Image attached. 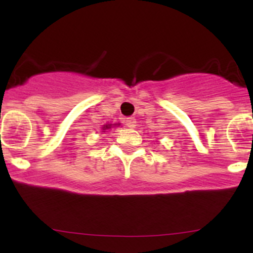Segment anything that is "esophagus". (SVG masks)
Wrapping results in <instances>:
<instances>
[{
  "instance_id": "1",
  "label": "esophagus",
  "mask_w": 253,
  "mask_h": 253,
  "mask_svg": "<svg viewBox=\"0 0 253 253\" xmlns=\"http://www.w3.org/2000/svg\"><path fill=\"white\" fill-rule=\"evenodd\" d=\"M125 124H126V126L128 127V128H135V126H136V121H135V119L134 118H128V119H126V121H125Z\"/></svg>"
}]
</instances>
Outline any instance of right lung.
<instances>
[{"label": "right lung", "mask_w": 253, "mask_h": 253, "mask_svg": "<svg viewBox=\"0 0 253 253\" xmlns=\"http://www.w3.org/2000/svg\"><path fill=\"white\" fill-rule=\"evenodd\" d=\"M110 127H112V125H109V124H108V125H104L102 129H103V130H104V129H108V128H110Z\"/></svg>", "instance_id": "1"}]
</instances>
